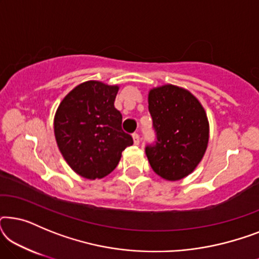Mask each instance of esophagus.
<instances>
[{"mask_svg": "<svg viewBox=\"0 0 259 259\" xmlns=\"http://www.w3.org/2000/svg\"><path fill=\"white\" fill-rule=\"evenodd\" d=\"M132 138H133L134 145H139V144H140V137H139V134H138V133H134L133 136H132Z\"/></svg>", "mask_w": 259, "mask_h": 259, "instance_id": "34e87169", "label": "esophagus"}]
</instances>
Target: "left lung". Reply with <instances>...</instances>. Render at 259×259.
Wrapping results in <instances>:
<instances>
[{"label":"left lung","instance_id":"left-lung-1","mask_svg":"<svg viewBox=\"0 0 259 259\" xmlns=\"http://www.w3.org/2000/svg\"><path fill=\"white\" fill-rule=\"evenodd\" d=\"M157 143L146 147L153 171L168 182L191 175L203 159L210 123L200 101L186 88L166 83L148 92Z\"/></svg>","mask_w":259,"mask_h":259}]
</instances>
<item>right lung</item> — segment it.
Listing matches in <instances>:
<instances>
[{
  "label": "right lung",
  "mask_w": 259,
  "mask_h": 259,
  "mask_svg": "<svg viewBox=\"0 0 259 259\" xmlns=\"http://www.w3.org/2000/svg\"><path fill=\"white\" fill-rule=\"evenodd\" d=\"M119 84L90 80L74 87L60 102L54 134L63 159L76 175L95 180L118 166L133 139L121 128L122 115L114 107Z\"/></svg>",
  "instance_id": "right-lung-1"
}]
</instances>
